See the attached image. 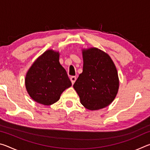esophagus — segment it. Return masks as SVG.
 Here are the masks:
<instances>
[{
	"label": "esophagus",
	"instance_id": "obj_1",
	"mask_svg": "<svg viewBox=\"0 0 150 150\" xmlns=\"http://www.w3.org/2000/svg\"><path fill=\"white\" fill-rule=\"evenodd\" d=\"M70 80L71 81L72 84L73 85L74 84V83L75 82V81L77 80V77H76V76H72V77H70Z\"/></svg>",
	"mask_w": 150,
	"mask_h": 150
}]
</instances>
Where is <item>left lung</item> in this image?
Returning a JSON list of instances; mask_svg holds the SVG:
<instances>
[{"label": "left lung", "instance_id": "obj_1", "mask_svg": "<svg viewBox=\"0 0 150 150\" xmlns=\"http://www.w3.org/2000/svg\"><path fill=\"white\" fill-rule=\"evenodd\" d=\"M83 73L73 88L81 103L91 110L108 106L118 93L119 81L115 64L108 54L97 48L83 50Z\"/></svg>", "mask_w": 150, "mask_h": 150}]
</instances>
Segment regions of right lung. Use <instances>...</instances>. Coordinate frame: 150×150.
<instances>
[{
    "label": "right lung",
    "mask_w": 150,
    "mask_h": 150,
    "mask_svg": "<svg viewBox=\"0 0 150 150\" xmlns=\"http://www.w3.org/2000/svg\"><path fill=\"white\" fill-rule=\"evenodd\" d=\"M25 84L33 100L50 105L59 99L61 94L71 86V82L60 65L58 52L47 50L33 63L26 74Z\"/></svg>",
    "instance_id": "obj_1"
}]
</instances>
